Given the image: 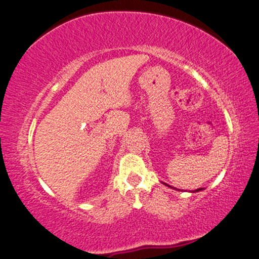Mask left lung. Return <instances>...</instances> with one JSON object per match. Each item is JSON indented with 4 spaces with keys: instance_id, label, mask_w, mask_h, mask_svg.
<instances>
[{
    "instance_id": "8db88e82",
    "label": "left lung",
    "mask_w": 259,
    "mask_h": 259,
    "mask_svg": "<svg viewBox=\"0 0 259 259\" xmlns=\"http://www.w3.org/2000/svg\"><path fill=\"white\" fill-rule=\"evenodd\" d=\"M199 190H202V188H200V189H197L196 191H199Z\"/></svg>"
}]
</instances>
